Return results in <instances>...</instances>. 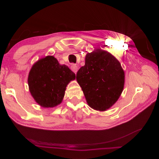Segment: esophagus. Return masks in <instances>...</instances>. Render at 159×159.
<instances>
[{
    "label": "esophagus",
    "instance_id": "1",
    "mask_svg": "<svg viewBox=\"0 0 159 159\" xmlns=\"http://www.w3.org/2000/svg\"><path fill=\"white\" fill-rule=\"evenodd\" d=\"M70 68H71V70L72 71L74 72L75 74H76L77 71H78V67L75 64H72L71 66V67H70Z\"/></svg>",
    "mask_w": 159,
    "mask_h": 159
}]
</instances>
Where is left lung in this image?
<instances>
[{"instance_id": "1", "label": "left lung", "mask_w": 159, "mask_h": 159, "mask_svg": "<svg viewBox=\"0 0 159 159\" xmlns=\"http://www.w3.org/2000/svg\"><path fill=\"white\" fill-rule=\"evenodd\" d=\"M76 79L89 106L95 110L105 111L121 95L125 74L113 56L98 50L86 55L85 66L77 72Z\"/></svg>"}]
</instances>
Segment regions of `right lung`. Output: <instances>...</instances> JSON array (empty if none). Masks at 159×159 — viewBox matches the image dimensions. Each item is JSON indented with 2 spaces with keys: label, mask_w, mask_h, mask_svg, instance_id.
I'll return each instance as SVG.
<instances>
[{
  "label": "right lung",
  "mask_w": 159,
  "mask_h": 159,
  "mask_svg": "<svg viewBox=\"0 0 159 159\" xmlns=\"http://www.w3.org/2000/svg\"><path fill=\"white\" fill-rule=\"evenodd\" d=\"M75 74L66 65H60L54 56H48L33 65L28 83L36 102L44 107H53L64 98L67 85Z\"/></svg>",
  "instance_id": "add662e5"
}]
</instances>
